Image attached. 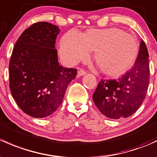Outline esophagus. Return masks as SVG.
<instances>
[{"label":"esophagus","mask_w":157,"mask_h":157,"mask_svg":"<svg viewBox=\"0 0 157 157\" xmlns=\"http://www.w3.org/2000/svg\"><path fill=\"white\" fill-rule=\"evenodd\" d=\"M86 74V71L84 69H80L78 71V76H83Z\"/></svg>","instance_id":"34e87169"}]
</instances>
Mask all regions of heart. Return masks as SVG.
Segmentation results:
<instances>
[{"label":"heart","instance_id":"obj_1","mask_svg":"<svg viewBox=\"0 0 157 157\" xmlns=\"http://www.w3.org/2000/svg\"><path fill=\"white\" fill-rule=\"evenodd\" d=\"M138 44L134 36L117 28L89 29L81 34L71 30L62 37L61 56L66 63L74 65L86 60L90 51L102 72L119 76L134 64L138 54Z\"/></svg>","mask_w":157,"mask_h":157}]
</instances>
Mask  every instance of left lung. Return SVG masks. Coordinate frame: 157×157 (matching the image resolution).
<instances>
[{"mask_svg":"<svg viewBox=\"0 0 157 157\" xmlns=\"http://www.w3.org/2000/svg\"><path fill=\"white\" fill-rule=\"evenodd\" d=\"M149 55L142 40L132 68L117 80H101L92 95L98 110L110 119L126 118L140 108L150 81Z\"/></svg>","mask_w":157,"mask_h":157,"instance_id":"8db88e82","label":"left lung"}]
</instances>
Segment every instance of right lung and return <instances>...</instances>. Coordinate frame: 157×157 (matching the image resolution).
<instances>
[{
  "mask_svg": "<svg viewBox=\"0 0 157 157\" xmlns=\"http://www.w3.org/2000/svg\"><path fill=\"white\" fill-rule=\"evenodd\" d=\"M59 27L47 22L33 24L13 47L9 64L10 89L21 110L44 118L57 110L77 68L60 66L56 40Z\"/></svg>",
  "mask_w": 157,
  "mask_h": 157,
  "instance_id": "right-lung-1",
  "label": "right lung"
}]
</instances>
